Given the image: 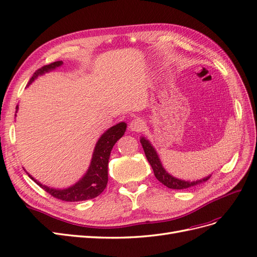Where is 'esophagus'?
<instances>
[{"label": "esophagus", "instance_id": "1", "mask_svg": "<svg viewBox=\"0 0 257 257\" xmlns=\"http://www.w3.org/2000/svg\"><path fill=\"white\" fill-rule=\"evenodd\" d=\"M144 126H145V122L141 118L133 119L128 124V128L133 132H141L144 128Z\"/></svg>", "mask_w": 257, "mask_h": 257}]
</instances>
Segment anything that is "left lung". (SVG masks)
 I'll return each mask as SVG.
<instances>
[{"label": "left lung", "mask_w": 257, "mask_h": 257, "mask_svg": "<svg viewBox=\"0 0 257 257\" xmlns=\"http://www.w3.org/2000/svg\"><path fill=\"white\" fill-rule=\"evenodd\" d=\"M141 143L144 148L146 158L148 162L150 163V165L153 169L155 178L169 189H174V190L188 189V188H191V186L198 185L200 183L206 182L208 179L211 177V175H209L208 177H205L204 179H200V180H196V181H189V180L186 181V180H182V179H178L170 175L168 172H166V169L163 167L157 150H155V148L151 145V143L148 141L146 137L144 136L141 137Z\"/></svg>", "instance_id": "obj_1"}]
</instances>
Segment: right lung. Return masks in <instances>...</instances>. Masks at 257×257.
Listing matches in <instances>:
<instances>
[{
  "instance_id": "right-lung-1",
  "label": "right lung",
  "mask_w": 257,
  "mask_h": 257,
  "mask_svg": "<svg viewBox=\"0 0 257 257\" xmlns=\"http://www.w3.org/2000/svg\"><path fill=\"white\" fill-rule=\"evenodd\" d=\"M63 62L57 61L49 65H45L42 68L37 69L30 79L28 87L32 83L38 76H42L45 73L53 71L60 67ZM16 113L18 111V105L16 107ZM16 115V114H15ZM126 130V123L120 122L115 125L108 128L105 133L98 138V141L95 145L94 151L92 154V159L90 166L87 170V173L83 175L80 180L77 181L75 184L71 185L66 189H53L42 184L40 181H37L29 173L28 176L32 179L41 186L43 190L49 193L51 196L64 201H82L87 199H92L98 196L102 193L108 182V161H109L110 152L114 144L124 135Z\"/></svg>"
}]
</instances>
